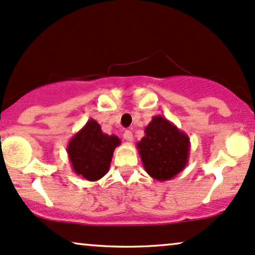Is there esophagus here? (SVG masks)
<instances>
[{
	"mask_svg": "<svg viewBox=\"0 0 255 255\" xmlns=\"http://www.w3.org/2000/svg\"><path fill=\"white\" fill-rule=\"evenodd\" d=\"M123 137H124V139L128 140V142H132L133 140V134L131 131H128V130L125 131L124 134H123Z\"/></svg>",
	"mask_w": 255,
	"mask_h": 255,
	"instance_id": "1",
	"label": "esophagus"
}]
</instances>
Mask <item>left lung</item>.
<instances>
[{
  "label": "left lung",
  "instance_id": "obj_1",
  "mask_svg": "<svg viewBox=\"0 0 255 255\" xmlns=\"http://www.w3.org/2000/svg\"><path fill=\"white\" fill-rule=\"evenodd\" d=\"M137 143L144 169L155 180H172L189 161L188 134L162 116H153Z\"/></svg>",
  "mask_w": 255,
  "mask_h": 255
}]
</instances>
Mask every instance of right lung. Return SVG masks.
Wrapping results in <instances>:
<instances>
[{"label":"right lung","instance_id":"right-lung-1","mask_svg":"<svg viewBox=\"0 0 255 255\" xmlns=\"http://www.w3.org/2000/svg\"><path fill=\"white\" fill-rule=\"evenodd\" d=\"M118 145L121 139L117 136L104 133L98 123L90 119L68 142L72 169L87 181L100 180L108 174L113 151Z\"/></svg>","mask_w":255,"mask_h":255}]
</instances>
